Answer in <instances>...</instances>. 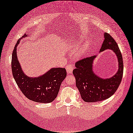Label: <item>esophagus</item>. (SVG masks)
Here are the masks:
<instances>
[{
	"instance_id": "34e87169",
	"label": "esophagus",
	"mask_w": 133,
	"mask_h": 133,
	"mask_svg": "<svg viewBox=\"0 0 133 133\" xmlns=\"http://www.w3.org/2000/svg\"><path fill=\"white\" fill-rule=\"evenodd\" d=\"M74 66H73V65L71 64H68L66 66V70L67 71V73L68 74H72V72H73V69H74Z\"/></svg>"
}]
</instances>
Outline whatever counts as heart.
Here are the masks:
<instances>
[{"mask_svg":"<svg viewBox=\"0 0 133 133\" xmlns=\"http://www.w3.org/2000/svg\"><path fill=\"white\" fill-rule=\"evenodd\" d=\"M78 38H80V39H82V37H81V36H80L79 37H78ZM84 49H83V48L80 49L77 51V56H78V57H82V55H83V53H84Z\"/></svg>","mask_w":133,"mask_h":133,"instance_id":"1","label":"heart"}]
</instances>
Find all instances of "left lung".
<instances>
[{
    "label": "left lung",
    "instance_id": "left-lung-1",
    "mask_svg": "<svg viewBox=\"0 0 133 133\" xmlns=\"http://www.w3.org/2000/svg\"><path fill=\"white\" fill-rule=\"evenodd\" d=\"M104 41L99 52L111 50L115 54L118 62V69L110 78H102L95 73L94 61L97 55L87 57L76 63L73 74L76 85L81 97L85 102H96L109 98L119 86L123 72L122 56L114 39L107 32L104 33Z\"/></svg>",
    "mask_w": 133,
    "mask_h": 133
}]
</instances>
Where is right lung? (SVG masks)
I'll return each mask as SVG.
<instances>
[{
  "label": "right lung",
  "instance_id": "add662e5",
  "mask_svg": "<svg viewBox=\"0 0 133 133\" xmlns=\"http://www.w3.org/2000/svg\"><path fill=\"white\" fill-rule=\"evenodd\" d=\"M29 36L26 34L18 40L12 55L11 67L13 77L19 88L26 97L32 101L48 103L57 96L61 83L66 76V69L53 68L44 75L29 77L23 72L17 57V46L22 38Z\"/></svg>",
  "mask_w": 133,
  "mask_h": 133
}]
</instances>
